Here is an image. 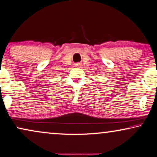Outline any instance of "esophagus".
Returning a JSON list of instances; mask_svg holds the SVG:
<instances>
[{"mask_svg":"<svg viewBox=\"0 0 157 157\" xmlns=\"http://www.w3.org/2000/svg\"><path fill=\"white\" fill-rule=\"evenodd\" d=\"M81 66H82V65H81V63H78L76 64V66H77V67H81Z\"/></svg>","mask_w":157,"mask_h":157,"instance_id":"1","label":"esophagus"}]
</instances>
